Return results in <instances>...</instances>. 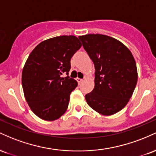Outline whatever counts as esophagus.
I'll list each match as a JSON object with an SVG mask.
<instances>
[{
  "instance_id": "obj_1",
  "label": "esophagus",
  "mask_w": 156,
  "mask_h": 156,
  "mask_svg": "<svg viewBox=\"0 0 156 156\" xmlns=\"http://www.w3.org/2000/svg\"><path fill=\"white\" fill-rule=\"evenodd\" d=\"M76 80H77V81H78V83H80L82 81H83V79H80V78H76Z\"/></svg>"
}]
</instances>
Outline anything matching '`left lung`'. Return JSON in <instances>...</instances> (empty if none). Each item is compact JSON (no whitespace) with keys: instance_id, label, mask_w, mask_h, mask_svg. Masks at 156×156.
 <instances>
[{"instance_id":"left-lung-1","label":"left lung","mask_w":156,"mask_h":156,"mask_svg":"<svg viewBox=\"0 0 156 156\" xmlns=\"http://www.w3.org/2000/svg\"><path fill=\"white\" fill-rule=\"evenodd\" d=\"M94 64V88L86 94L91 108L109 116L129 101L137 83V68L131 52L117 39L103 34L78 37Z\"/></svg>"}]
</instances>
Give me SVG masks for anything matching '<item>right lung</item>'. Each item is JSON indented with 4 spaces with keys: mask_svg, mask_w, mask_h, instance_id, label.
<instances>
[{
    "mask_svg": "<svg viewBox=\"0 0 156 156\" xmlns=\"http://www.w3.org/2000/svg\"><path fill=\"white\" fill-rule=\"evenodd\" d=\"M81 47L75 36H59L40 42L32 51L22 73L27 103L37 117L53 121L67 111L78 82L69 78L70 59ZM66 73L68 76L62 78Z\"/></svg>",
    "mask_w": 156,
    "mask_h": 156,
    "instance_id": "add662e5",
    "label": "right lung"
}]
</instances>
